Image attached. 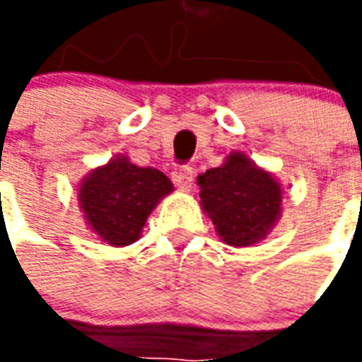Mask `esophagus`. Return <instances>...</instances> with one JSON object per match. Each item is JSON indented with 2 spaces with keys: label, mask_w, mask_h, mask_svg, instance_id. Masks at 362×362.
I'll return each instance as SVG.
<instances>
[{
  "label": "esophagus",
  "mask_w": 362,
  "mask_h": 362,
  "mask_svg": "<svg viewBox=\"0 0 362 362\" xmlns=\"http://www.w3.org/2000/svg\"><path fill=\"white\" fill-rule=\"evenodd\" d=\"M173 180L180 189H189L192 188V184H194V170H192L189 166H180V168L173 174Z\"/></svg>",
  "instance_id": "obj_1"
}]
</instances>
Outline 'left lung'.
<instances>
[{"label":"left lung","mask_w":362,"mask_h":362,"mask_svg":"<svg viewBox=\"0 0 362 362\" xmlns=\"http://www.w3.org/2000/svg\"><path fill=\"white\" fill-rule=\"evenodd\" d=\"M199 197L221 238L230 246H250L266 238L281 213V186L243 153L197 178Z\"/></svg>","instance_id":"left-lung-1"}]
</instances>
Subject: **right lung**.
<instances>
[{
	"label": "right lung",
	"mask_w": 362,
	"mask_h": 362,
	"mask_svg": "<svg viewBox=\"0 0 362 362\" xmlns=\"http://www.w3.org/2000/svg\"><path fill=\"white\" fill-rule=\"evenodd\" d=\"M173 184L157 168H141L116 158L85 178L79 202L90 228L112 246L139 238L145 221Z\"/></svg>",
	"instance_id": "obj_1"
}]
</instances>
